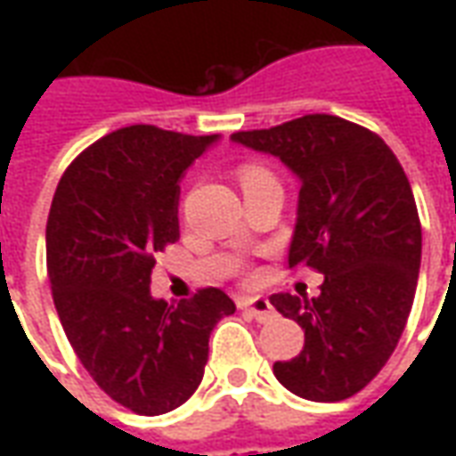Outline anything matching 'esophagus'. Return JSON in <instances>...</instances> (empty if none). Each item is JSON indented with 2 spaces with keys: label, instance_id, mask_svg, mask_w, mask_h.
<instances>
[{
  "label": "esophagus",
  "instance_id": "esophagus-1",
  "mask_svg": "<svg viewBox=\"0 0 456 456\" xmlns=\"http://www.w3.org/2000/svg\"><path fill=\"white\" fill-rule=\"evenodd\" d=\"M239 307L244 313H248L254 320H258V322H268L271 317H276V310H273V305L268 303L266 297H241Z\"/></svg>",
  "mask_w": 456,
  "mask_h": 456
}]
</instances>
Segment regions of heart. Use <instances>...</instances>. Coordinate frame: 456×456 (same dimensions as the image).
<instances>
[{"label":"heart","instance_id":"obj_1","mask_svg":"<svg viewBox=\"0 0 456 456\" xmlns=\"http://www.w3.org/2000/svg\"><path fill=\"white\" fill-rule=\"evenodd\" d=\"M237 178L244 192L251 188H258V185H266V183H276L273 173L266 166H261V163H244V166H239Z\"/></svg>","mask_w":456,"mask_h":456}]
</instances>
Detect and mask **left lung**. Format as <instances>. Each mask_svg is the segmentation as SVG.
<instances>
[{"label": "left lung", "instance_id": "left-lung-1", "mask_svg": "<svg viewBox=\"0 0 456 456\" xmlns=\"http://www.w3.org/2000/svg\"><path fill=\"white\" fill-rule=\"evenodd\" d=\"M232 139L273 153L300 178L288 268L322 273L320 296L271 303L305 330V346L273 363L288 391L352 398L391 359L411 315L422 229L405 170L386 141L335 114H305Z\"/></svg>", "mask_w": 456, "mask_h": 456}]
</instances>
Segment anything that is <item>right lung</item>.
Masks as SVG:
<instances>
[{
    "label": "right lung",
    "mask_w": 456,
    "mask_h": 456,
    "mask_svg": "<svg viewBox=\"0 0 456 456\" xmlns=\"http://www.w3.org/2000/svg\"><path fill=\"white\" fill-rule=\"evenodd\" d=\"M217 134L124 126L75 156L45 224V266L68 342L121 408L160 415L195 393L212 327L237 307L219 288L168 305L151 273L178 232V180Z\"/></svg>",
    "instance_id": "add662e5"
}]
</instances>
